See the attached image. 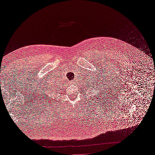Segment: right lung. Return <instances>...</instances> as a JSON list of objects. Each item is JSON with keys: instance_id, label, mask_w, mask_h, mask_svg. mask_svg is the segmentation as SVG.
<instances>
[{"instance_id": "right-lung-1", "label": "right lung", "mask_w": 155, "mask_h": 155, "mask_svg": "<svg viewBox=\"0 0 155 155\" xmlns=\"http://www.w3.org/2000/svg\"><path fill=\"white\" fill-rule=\"evenodd\" d=\"M49 91H50V90H49Z\"/></svg>"}]
</instances>
